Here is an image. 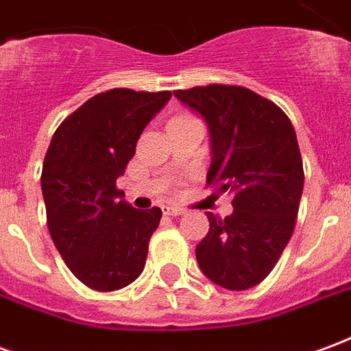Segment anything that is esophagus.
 <instances>
[{
	"label": "esophagus",
	"instance_id": "obj_1",
	"mask_svg": "<svg viewBox=\"0 0 351 351\" xmlns=\"http://www.w3.org/2000/svg\"><path fill=\"white\" fill-rule=\"evenodd\" d=\"M163 214H167V216H180V214H184V210L178 208V206L163 205Z\"/></svg>",
	"mask_w": 351,
	"mask_h": 351
}]
</instances>
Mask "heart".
<instances>
[{
	"mask_svg": "<svg viewBox=\"0 0 351 351\" xmlns=\"http://www.w3.org/2000/svg\"><path fill=\"white\" fill-rule=\"evenodd\" d=\"M176 118H184V116H176Z\"/></svg>",
	"mask_w": 351,
	"mask_h": 351,
	"instance_id": "heart-1",
	"label": "heart"
}]
</instances>
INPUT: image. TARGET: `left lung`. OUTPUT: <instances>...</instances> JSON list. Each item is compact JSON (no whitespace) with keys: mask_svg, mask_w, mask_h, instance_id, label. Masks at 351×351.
<instances>
[{"mask_svg":"<svg viewBox=\"0 0 351 351\" xmlns=\"http://www.w3.org/2000/svg\"><path fill=\"white\" fill-rule=\"evenodd\" d=\"M210 130L206 186L233 195V214L206 213L210 229L195 258L214 284L243 291L258 286L291 239L304 184L297 135L286 112L243 86L176 90Z\"/></svg>","mask_w":351,"mask_h":351,"instance_id":"1","label":"left lung"}]
</instances>
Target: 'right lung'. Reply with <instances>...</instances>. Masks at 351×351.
Segmentation results:
<instances>
[{"mask_svg": "<svg viewBox=\"0 0 351 351\" xmlns=\"http://www.w3.org/2000/svg\"><path fill=\"white\" fill-rule=\"evenodd\" d=\"M169 99L171 92H101L67 116L50 141L41 173L47 226L69 271L95 291L128 286L145 269L161 210L128 205L116 178Z\"/></svg>", "mask_w": 351, "mask_h": 351, "instance_id": "add662e5", "label": "right lung"}]
</instances>
